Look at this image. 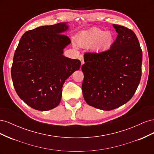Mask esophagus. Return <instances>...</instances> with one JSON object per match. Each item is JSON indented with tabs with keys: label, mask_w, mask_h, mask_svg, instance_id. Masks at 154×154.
<instances>
[{
	"label": "esophagus",
	"mask_w": 154,
	"mask_h": 154,
	"mask_svg": "<svg viewBox=\"0 0 154 154\" xmlns=\"http://www.w3.org/2000/svg\"><path fill=\"white\" fill-rule=\"evenodd\" d=\"M79 60H80V61H81L82 65H83V63H84V59H83V54L80 55V57H79Z\"/></svg>",
	"instance_id": "1"
}]
</instances>
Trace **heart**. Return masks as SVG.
<instances>
[{
    "label": "heart",
    "mask_w": 154,
    "mask_h": 154,
    "mask_svg": "<svg viewBox=\"0 0 154 154\" xmlns=\"http://www.w3.org/2000/svg\"><path fill=\"white\" fill-rule=\"evenodd\" d=\"M114 42V36L110 31L94 28L82 32L76 38L77 44L83 48H92L96 50H107Z\"/></svg>",
    "instance_id": "heart-1"
}]
</instances>
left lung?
Segmentation results:
<instances>
[{
    "mask_svg": "<svg viewBox=\"0 0 154 154\" xmlns=\"http://www.w3.org/2000/svg\"><path fill=\"white\" fill-rule=\"evenodd\" d=\"M118 36L110 49L84 54L83 96L88 105L111 110L133 97L141 77L143 54L134 32L113 24Z\"/></svg>",
    "mask_w": 154,
    "mask_h": 154,
    "instance_id": "left-lung-1",
    "label": "left lung"
}]
</instances>
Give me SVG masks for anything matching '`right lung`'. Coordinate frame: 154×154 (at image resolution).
Listing matches in <instances>:
<instances>
[{"mask_svg":"<svg viewBox=\"0 0 154 154\" xmlns=\"http://www.w3.org/2000/svg\"><path fill=\"white\" fill-rule=\"evenodd\" d=\"M68 27L61 22L26 31L15 50L11 71L13 86L20 98L35 110L57 106L65 81L80 69V60L63 55L71 42L62 34Z\"/></svg>","mask_w":154,"mask_h":154,"instance_id":"obj_1","label":"right lung"}]
</instances>
